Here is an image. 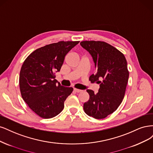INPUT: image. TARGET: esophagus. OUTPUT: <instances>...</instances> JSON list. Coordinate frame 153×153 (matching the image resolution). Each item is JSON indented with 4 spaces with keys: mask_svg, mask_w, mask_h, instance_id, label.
<instances>
[{
    "mask_svg": "<svg viewBox=\"0 0 153 153\" xmlns=\"http://www.w3.org/2000/svg\"><path fill=\"white\" fill-rule=\"evenodd\" d=\"M74 91L75 92H77V93H79V92H81L82 90H79V89H76V88H74Z\"/></svg>",
    "mask_w": 153,
    "mask_h": 153,
    "instance_id": "34e87169",
    "label": "esophagus"
}]
</instances>
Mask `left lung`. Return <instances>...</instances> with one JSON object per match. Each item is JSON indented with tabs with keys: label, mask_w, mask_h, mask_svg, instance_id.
I'll use <instances>...</instances> for the list:
<instances>
[{
	"label": "left lung",
	"mask_w": 153,
	"mask_h": 153,
	"mask_svg": "<svg viewBox=\"0 0 153 153\" xmlns=\"http://www.w3.org/2000/svg\"><path fill=\"white\" fill-rule=\"evenodd\" d=\"M80 44L89 52L97 68L90 81L100 84L97 93L86 90L90 99L84 103L83 109L87 115L103 119L117 109L124 98L129 77L126 60L121 52L107 42L85 41Z\"/></svg>",
	"instance_id": "obj_1"
}]
</instances>
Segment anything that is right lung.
<instances>
[{
    "label": "right lung",
    "mask_w": 153,
    "mask_h": 153,
    "mask_svg": "<svg viewBox=\"0 0 153 153\" xmlns=\"http://www.w3.org/2000/svg\"><path fill=\"white\" fill-rule=\"evenodd\" d=\"M79 41H60L41 47L24 61L19 74V89L23 100L40 117L49 119L64 108V102L73 91L55 79L65 56Z\"/></svg>",
    "instance_id": "1"
}]
</instances>
